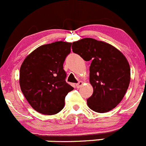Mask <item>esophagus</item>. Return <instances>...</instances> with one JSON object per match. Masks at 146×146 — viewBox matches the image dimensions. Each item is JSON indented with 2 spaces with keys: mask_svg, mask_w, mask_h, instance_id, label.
Returning <instances> with one entry per match:
<instances>
[{
  "mask_svg": "<svg viewBox=\"0 0 146 146\" xmlns=\"http://www.w3.org/2000/svg\"><path fill=\"white\" fill-rule=\"evenodd\" d=\"M82 86H83L82 81H80V82H78V84H76V87H77V88H81Z\"/></svg>",
  "mask_w": 146,
  "mask_h": 146,
  "instance_id": "34e87169",
  "label": "esophagus"
}]
</instances>
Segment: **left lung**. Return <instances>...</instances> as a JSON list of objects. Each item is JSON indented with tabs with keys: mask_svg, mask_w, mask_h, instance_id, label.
<instances>
[{
	"mask_svg": "<svg viewBox=\"0 0 146 146\" xmlns=\"http://www.w3.org/2000/svg\"><path fill=\"white\" fill-rule=\"evenodd\" d=\"M73 52L92 60L89 82L94 88L87 105L98 113L108 112L120 103L130 81V67L118 49L103 41L84 38L73 42Z\"/></svg>",
	"mask_w": 146,
	"mask_h": 146,
	"instance_id": "left-lung-1",
	"label": "left lung"
}]
</instances>
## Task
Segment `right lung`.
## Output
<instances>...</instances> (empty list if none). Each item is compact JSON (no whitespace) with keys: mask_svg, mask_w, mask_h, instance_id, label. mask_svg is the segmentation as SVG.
<instances>
[{"mask_svg":"<svg viewBox=\"0 0 146 146\" xmlns=\"http://www.w3.org/2000/svg\"><path fill=\"white\" fill-rule=\"evenodd\" d=\"M72 43L55 42L42 45L28 54L20 68L21 92L32 108L53 115L65 106V98L73 87L65 82L63 62Z\"/></svg>","mask_w":146,"mask_h":146,"instance_id":"1","label":"right lung"}]
</instances>
